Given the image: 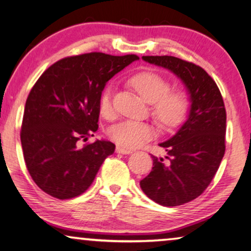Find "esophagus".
Listing matches in <instances>:
<instances>
[{
	"instance_id": "34e87169",
	"label": "esophagus",
	"mask_w": 251,
	"mask_h": 251,
	"mask_svg": "<svg viewBox=\"0 0 251 251\" xmlns=\"http://www.w3.org/2000/svg\"><path fill=\"white\" fill-rule=\"evenodd\" d=\"M116 152L119 154H132L133 151L132 150H127L125 147H122V146H117L116 147Z\"/></svg>"
}]
</instances>
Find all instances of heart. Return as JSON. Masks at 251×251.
I'll return each instance as SVG.
<instances>
[{
  "label": "heart",
  "mask_w": 251,
  "mask_h": 251,
  "mask_svg": "<svg viewBox=\"0 0 251 251\" xmlns=\"http://www.w3.org/2000/svg\"><path fill=\"white\" fill-rule=\"evenodd\" d=\"M133 88L147 102H152V114L165 128H173L184 121L189 109V100L181 91L169 93L170 82L154 71H143L129 79ZM99 111L110 118L113 109V88L108 86L99 98ZM155 128L146 122L126 119L110 127L109 136L116 144L125 149H136L152 140Z\"/></svg>",
  "instance_id": "b5f03b06"
}]
</instances>
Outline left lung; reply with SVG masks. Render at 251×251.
Returning <instances> with one entry per match:
<instances>
[{"label": "left lung", "mask_w": 251, "mask_h": 251, "mask_svg": "<svg viewBox=\"0 0 251 251\" xmlns=\"http://www.w3.org/2000/svg\"><path fill=\"white\" fill-rule=\"evenodd\" d=\"M151 65L170 70L189 95L186 121L168 141L160 143L169 156L152 155L151 173L140 182L151 200L176 206L194 200L208 188L225 155L226 108L217 83L204 69L172 55H145Z\"/></svg>", "instance_id": "1"}]
</instances>
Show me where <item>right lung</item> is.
<instances>
[{
  "mask_svg": "<svg viewBox=\"0 0 251 251\" xmlns=\"http://www.w3.org/2000/svg\"><path fill=\"white\" fill-rule=\"evenodd\" d=\"M135 60V54L74 55L53 63L35 82L25 102L21 144L26 169L46 193L60 200L80 196L114 153L109 141L82 149L77 142L94 136L106 83Z\"/></svg>",
  "mask_w": 251,
  "mask_h": 251,
  "instance_id": "right-lung-1",
  "label": "right lung"
}]
</instances>
